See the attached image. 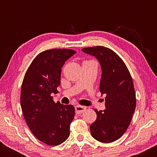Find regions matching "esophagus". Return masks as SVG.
Listing matches in <instances>:
<instances>
[{
  "label": "esophagus",
  "instance_id": "esophagus-1",
  "mask_svg": "<svg viewBox=\"0 0 157 157\" xmlns=\"http://www.w3.org/2000/svg\"><path fill=\"white\" fill-rule=\"evenodd\" d=\"M86 107H84V106H82V105H77L75 106V111H76L77 114H80V113H82L85 110H86Z\"/></svg>",
  "mask_w": 157,
  "mask_h": 157
}]
</instances>
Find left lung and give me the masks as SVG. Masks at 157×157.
I'll return each instance as SVG.
<instances>
[{
    "label": "left lung",
    "instance_id": "8db88e82",
    "mask_svg": "<svg viewBox=\"0 0 157 157\" xmlns=\"http://www.w3.org/2000/svg\"><path fill=\"white\" fill-rule=\"evenodd\" d=\"M82 51L94 56L100 62V91L105 95V109H94L97 120L90 125L91 136L104 143L114 142L127 130L136 108L132 77L123 60L110 48L94 46Z\"/></svg>",
    "mask_w": 157,
    "mask_h": 157
}]
</instances>
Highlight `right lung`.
I'll return each instance as SVG.
<instances>
[{
    "label": "right lung",
    "mask_w": 157,
    "mask_h": 157,
    "mask_svg": "<svg viewBox=\"0 0 157 157\" xmlns=\"http://www.w3.org/2000/svg\"><path fill=\"white\" fill-rule=\"evenodd\" d=\"M76 52L55 48L40 53L27 69L21 92L23 117L32 134L48 145H58L70 134L75 117L72 105L55 103L52 94L60 85L61 68Z\"/></svg>",
    "instance_id": "obj_1"
}]
</instances>
